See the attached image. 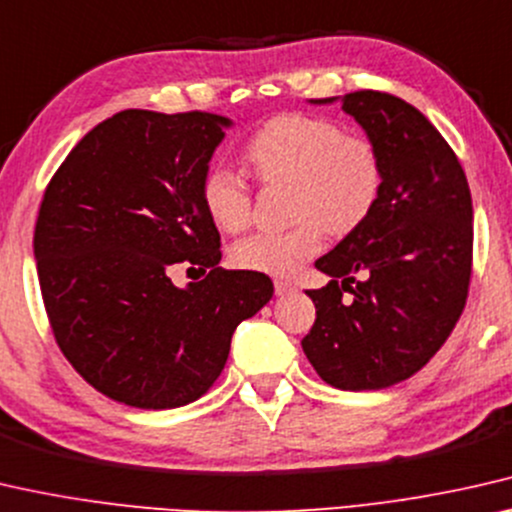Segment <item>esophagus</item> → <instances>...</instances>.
<instances>
[{"instance_id": "34e87169", "label": "esophagus", "mask_w": 512, "mask_h": 512, "mask_svg": "<svg viewBox=\"0 0 512 512\" xmlns=\"http://www.w3.org/2000/svg\"><path fill=\"white\" fill-rule=\"evenodd\" d=\"M273 287H276V294H278V296L292 294L294 289H296L294 282H289V280H276V282H273Z\"/></svg>"}]
</instances>
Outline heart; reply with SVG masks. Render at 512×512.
<instances>
[{
    "label": "heart",
    "instance_id": "heart-1",
    "mask_svg": "<svg viewBox=\"0 0 512 512\" xmlns=\"http://www.w3.org/2000/svg\"><path fill=\"white\" fill-rule=\"evenodd\" d=\"M262 186H287L296 227L262 232L230 253L241 271L287 278L324 246V230L345 236L361 227L381 193V160L368 137L342 133L312 114H278L257 128L241 149ZM202 209L220 232H241L250 220V193L232 172L211 167L200 186Z\"/></svg>",
    "mask_w": 512,
    "mask_h": 512
}]
</instances>
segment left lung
Returning <instances> with one entry per match:
<instances>
[{
  "mask_svg": "<svg viewBox=\"0 0 512 512\" xmlns=\"http://www.w3.org/2000/svg\"><path fill=\"white\" fill-rule=\"evenodd\" d=\"M342 103L381 160L368 220L315 266L317 319L301 347L326 384L379 391L416 375L467 303L474 207L460 160L414 105L381 91L312 98Z\"/></svg>",
  "mask_w": 512,
  "mask_h": 512,
  "instance_id": "8db88e82",
  "label": "left lung"
}]
</instances>
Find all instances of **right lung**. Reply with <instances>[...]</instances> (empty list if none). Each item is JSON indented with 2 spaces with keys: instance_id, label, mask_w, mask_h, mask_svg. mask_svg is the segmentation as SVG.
<instances>
[{
  "instance_id": "add662e5",
  "label": "right lung",
  "mask_w": 512,
  "mask_h": 512,
  "mask_svg": "<svg viewBox=\"0 0 512 512\" xmlns=\"http://www.w3.org/2000/svg\"><path fill=\"white\" fill-rule=\"evenodd\" d=\"M232 119L124 110L82 137L52 177L34 232L52 333L80 377L137 409L209 391L232 335L273 296L264 273L220 269L200 186ZM188 261L208 278L177 288Z\"/></svg>"
}]
</instances>
